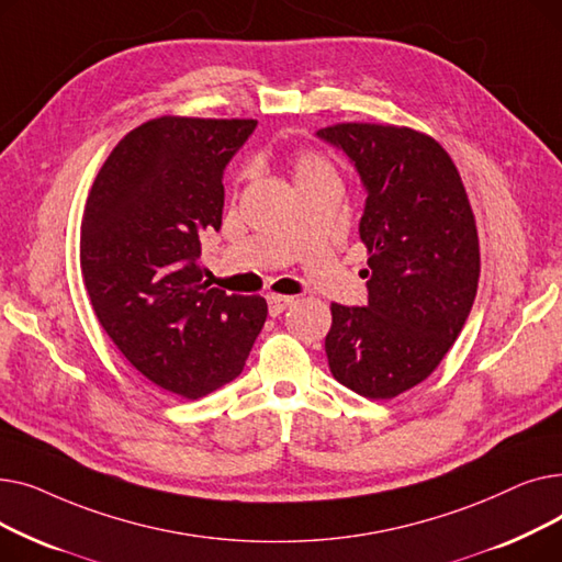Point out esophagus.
Here are the masks:
<instances>
[{"mask_svg":"<svg viewBox=\"0 0 562 562\" xmlns=\"http://www.w3.org/2000/svg\"><path fill=\"white\" fill-rule=\"evenodd\" d=\"M266 301H269V314L271 316H280L293 303L291 296H273V293Z\"/></svg>","mask_w":562,"mask_h":562,"instance_id":"1","label":"esophagus"}]
</instances>
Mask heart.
<instances>
[{
	"label": "heart",
	"mask_w": 562,
	"mask_h": 562,
	"mask_svg": "<svg viewBox=\"0 0 562 562\" xmlns=\"http://www.w3.org/2000/svg\"><path fill=\"white\" fill-rule=\"evenodd\" d=\"M293 172H296V184L305 182V180H312V177L321 175V172H333L330 164L314 155V153H301L296 157V161H293Z\"/></svg>",
	"instance_id": "1"
}]
</instances>
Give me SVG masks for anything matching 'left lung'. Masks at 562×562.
<instances>
[{"mask_svg":"<svg viewBox=\"0 0 562 562\" xmlns=\"http://www.w3.org/2000/svg\"><path fill=\"white\" fill-rule=\"evenodd\" d=\"M364 187L367 307L333 303V375L367 398L419 385L458 339L476 299L481 255L467 191L445 147L394 125L341 123L316 132Z\"/></svg>","mask_w":562,"mask_h":562,"instance_id":"1","label":"left lung"}]
</instances>
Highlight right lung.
I'll list each match as a JSON object with an SVG mask.
<instances>
[{"instance_id":"obj_1","label":"right lung","mask_w":562,"mask_h":562,"mask_svg":"<svg viewBox=\"0 0 562 562\" xmlns=\"http://www.w3.org/2000/svg\"><path fill=\"white\" fill-rule=\"evenodd\" d=\"M257 121L164 115L104 161L81 218V276L117 350L161 390L200 398L244 371L266 301L202 280L200 236L221 229L223 172Z\"/></svg>"}]
</instances>
